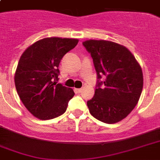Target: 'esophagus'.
I'll return each instance as SVG.
<instances>
[{
    "mask_svg": "<svg viewBox=\"0 0 160 160\" xmlns=\"http://www.w3.org/2000/svg\"><path fill=\"white\" fill-rule=\"evenodd\" d=\"M75 90L77 91L78 93H80L83 90V88H79V89H75Z\"/></svg>",
    "mask_w": 160,
    "mask_h": 160,
    "instance_id": "1",
    "label": "esophagus"
}]
</instances>
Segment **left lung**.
<instances>
[{
	"label": "left lung",
	"mask_w": 160,
	"mask_h": 160,
	"mask_svg": "<svg viewBox=\"0 0 160 160\" xmlns=\"http://www.w3.org/2000/svg\"><path fill=\"white\" fill-rule=\"evenodd\" d=\"M83 46L97 73L95 95L87 101L90 114L106 124L120 121L139 100L144 83L141 67L126 47L115 42L89 40Z\"/></svg>",
	"instance_id": "obj_1"
}]
</instances>
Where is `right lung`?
Listing matches in <instances>:
<instances>
[{
	"label": "right lung",
	"instance_id": "add662e5",
	"mask_svg": "<svg viewBox=\"0 0 160 160\" xmlns=\"http://www.w3.org/2000/svg\"><path fill=\"white\" fill-rule=\"evenodd\" d=\"M78 39L49 37L36 41L21 55L15 85L19 97L34 116L42 120L60 116L75 95L71 88L57 84L61 59Z\"/></svg>",
	"mask_w": 160,
	"mask_h": 160
}]
</instances>
